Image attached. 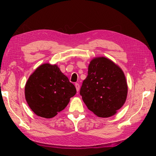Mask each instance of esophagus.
<instances>
[{"label": "esophagus", "mask_w": 156, "mask_h": 156, "mask_svg": "<svg viewBox=\"0 0 156 156\" xmlns=\"http://www.w3.org/2000/svg\"><path fill=\"white\" fill-rule=\"evenodd\" d=\"M75 87L76 88V90H77V91H79V89H80V84H79L78 83H76L75 84Z\"/></svg>", "instance_id": "esophagus-1"}]
</instances>
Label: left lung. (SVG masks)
<instances>
[{"mask_svg":"<svg viewBox=\"0 0 156 156\" xmlns=\"http://www.w3.org/2000/svg\"><path fill=\"white\" fill-rule=\"evenodd\" d=\"M127 84L122 69L105 57L92 60L80 94L88 109L101 118L114 115L125 103Z\"/></svg>","mask_w":156,"mask_h":156,"instance_id":"obj_1","label":"left lung"}]
</instances>
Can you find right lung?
Wrapping results in <instances>:
<instances>
[{
	"label": "right lung",
	"mask_w": 156,
	"mask_h": 156,
	"mask_svg": "<svg viewBox=\"0 0 156 156\" xmlns=\"http://www.w3.org/2000/svg\"><path fill=\"white\" fill-rule=\"evenodd\" d=\"M76 89L56 65L43 64L30 76L25 88V98L37 115L51 118L67 107Z\"/></svg>",
	"instance_id": "right-lung-1"
}]
</instances>
